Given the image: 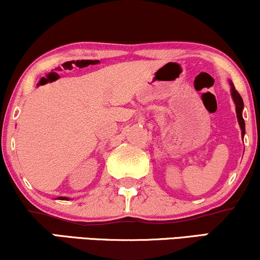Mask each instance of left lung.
I'll return each instance as SVG.
<instances>
[{
  "mask_svg": "<svg viewBox=\"0 0 260 260\" xmlns=\"http://www.w3.org/2000/svg\"><path fill=\"white\" fill-rule=\"evenodd\" d=\"M229 84H231V87H232L231 91H232L233 101H234L235 107H236V117H238L240 128H241V134H242V137H244L245 136V121H244V117H242V110H244V101H242V98L239 94V92L235 90L234 84H233L232 81Z\"/></svg>",
  "mask_w": 260,
  "mask_h": 260,
  "instance_id": "8db88e82",
  "label": "left lung"
}]
</instances>
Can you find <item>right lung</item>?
I'll return each mask as SVG.
<instances>
[{"label":"right lung","mask_w":260,"mask_h":260,"mask_svg":"<svg viewBox=\"0 0 260 260\" xmlns=\"http://www.w3.org/2000/svg\"><path fill=\"white\" fill-rule=\"evenodd\" d=\"M58 199H61V200H68V198H66V197H60V198Z\"/></svg>","instance_id":"add662e5"}]
</instances>
